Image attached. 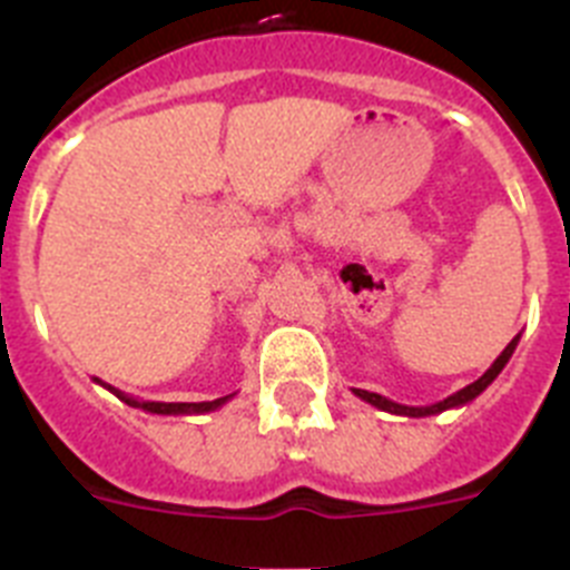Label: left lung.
<instances>
[{
  "label": "left lung",
  "instance_id": "8db88e82",
  "mask_svg": "<svg viewBox=\"0 0 570 570\" xmlns=\"http://www.w3.org/2000/svg\"><path fill=\"white\" fill-rule=\"evenodd\" d=\"M517 342H520V336H513L511 342L505 345V351H502L497 360H493V365L488 367L485 374L480 376L476 382H471V385H465L462 391H456V394H451L448 400L442 402H434V405H422V407H414V405H400V402L387 400V396L382 394H371V391H362V387H354V394L360 396V400L371 402L374 407H380V411H387V414H396V416H414V420H420V416H434V414H442V411H451V407H462L468 405V402H473L476 396L485 391L488 385H491L497 376L502 374V367L508 365V360L513 356V351H517Z\"/></svg>",
  "mask_w": 570,
  "mask_h": 570
}]
</instances>
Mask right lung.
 <instances>
[{
    "label": "right lung",
    "mask_w": 570,
    "mask_h": 570,
    "mask_svg": "<svg viewBox=\"0 0 570 570\" xmlns=\"http://www.w3.org/2000/svg\"><path fill=\"white\" fill-rule=\"evenodd\" d=\"M94 382H99L102 387H108L110 394H116L119 400L125 402V405L130 407H142V411H148V414H163V416H179V414H208V411H216V407H223L225 402L230 400L234 394L228 396H219V400L214 402H145V400H136V396H128L125 391H116L114 385H108V382L97 380L94 376Z\"/></svg>",
    "instance_id": "1"
}]
</instances>
